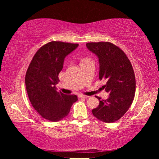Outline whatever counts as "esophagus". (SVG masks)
Returning <instances> with one entry per match:
<instances>
[{
  "label": "esophagus",
  "instance_id": "esophagus-1",
  "mask_svg": "<svg viewBox=\"0 0 159 159\" xmlns=\"http://www.w3.org/2000/svg\"><path fill=\"white\" fill-rule=\"evenodd\" d=\"M79 98H89V96H85V95H79Z\"/></svg>",
  "mask_w": 159,
  "mask_h": 159
}]
</instances>
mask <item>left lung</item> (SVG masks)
<instances>
[{
	"instance_id": "1",
	"label": "left lung",
	"mask_w": 159,
	"mask_h": 159,
	"mask_svg": "<svg viewBox=\"0 0 159 159\" xmlns=\"http://www.w3.org/2000/svg\"><path fill=\"white\" fill-rule=\"evenodd\" d=\"M86 46L99 59V80H106L103 88L109 93L107 99L95 96L99 104L93 114L102 122H115L133 103L136 86L133 68L125 52L111 43H88Z\"/></svg>"
}]
</instances>
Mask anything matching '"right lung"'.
<instances>
[{
	"mask_svg": "<svg viewBox=\"0 0 159 159\" xmlns=\"http://www.w3.org/2000/svg\"><path fill=\"white\" fill-rule=\"evenodd\" d=\"M79 44L51 41L39 48L26 71L25 84L29 100L34 109L50 121L66 116L78 98L58 92L56 85L66 56Z\"/></svg>",
	"mask_w": 159,
	"mask_h": 159,
	"instance_id": "right-lung-1",
	"label": "right lung"
}]
</instances>
